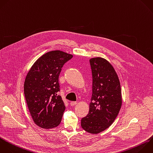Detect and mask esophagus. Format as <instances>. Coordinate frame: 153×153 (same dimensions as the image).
<instances>
[{"label": "esophagus", "mask_w": 153, "mask_h": 153, "mask_svg": "<svg viewBox=\"0 0 153 153\" xmlns=\"http://www.w3.org/2000/svg\"><path fill=\"white\" fill-rule=\"evenodd\" d=\"M70 104H71V106H74V105H75L77 104V102H74V101H72V102H71Z\"/></svg>", "instance_id": "obj_1"}]
</instances>
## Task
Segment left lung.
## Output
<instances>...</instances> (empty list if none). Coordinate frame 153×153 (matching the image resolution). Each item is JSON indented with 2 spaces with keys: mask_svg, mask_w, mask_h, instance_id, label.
<instances>
[{
  "mask_svg": "<svg viewBox=\"0 0 153 153\" xmlns=\"http://www.w3.org/2000/svg\"><path fill=\"white\" fill-rule=\"evenodd\" d=\"M92 96L88 114L81 119V127L92 134L108 128L118 115L122 104L121 86L112 66L101 57L90 60Z\"/></svg>",
  "mask_w": 153,
  "mask_h": 153,
  "instance_id": "1",
  "label": "left lung"
}]
</instances>
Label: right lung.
<instances>
[{
    "mask_svg": "<svg viewBox=\"0 0 153 153\" xmlns=\"http://www.w3.org/2000/svg\"><path fill=\"white\" fill-rule=\"evenodd\" d=\"M73 57L56 50L42 56L28 72L24 93L31 116L36 125L44 128L59 126L65 110L60 91L59 76L65 63Z\"/></svg>",
    "mask_w": 153,
    "mask_h": 153,
    "instance_id": "1",
    "label": "right lung"
}]
</instances>
